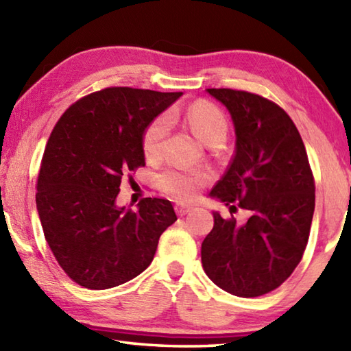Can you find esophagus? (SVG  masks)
I'll return each instance as SVG.
<instances>
[{"label": "esophagus", "mask_w": 351, "mask_h": 351, "mask_svg": "<svg viewBox=\"0 0 351 351\" xmlns=\"http://www.w3.org/2000/svg\"><path fill=\"white\" fill-rule=\"evenodd\" d=\"M192 209H193V207L192 206H187V204H176L175 206V210H176V213L180 217L187 215L189 212H192Z\"/></svg>", "instance_id": "1"}]
</instances>
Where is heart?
I'll list each match as a JSON object with an SVG mask.
<instances>
[{
  "label": "heart",
  "instance_id": "b5f03b06",
  "mask_svg": "<svg viewBox=\"0 0 351 351\" xmlns=\"http://www.w3.org/2000/svg\"><path fill=\"white\" fill-rule=\"evenodd\" d=\"M173 114L158 116L148 123L144 136H142V148L144 154L150 161H156L162 154V145L165 134L169 130V119ZM182 119L186 121L192 132L201 141L210 142L223 141L228 133V117L217 105L206 100L187 106L182 112ZM210 181V173L203 169H187V167H169L159 176V187L171 198L180 201H189L197 197L198 190L204 187Z\"/></svg>",
  "mask_w": 351,
  "mask_h": 351
}]
</instances>
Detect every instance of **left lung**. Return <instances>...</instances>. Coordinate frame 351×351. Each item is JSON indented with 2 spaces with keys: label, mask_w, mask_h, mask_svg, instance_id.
Returning <instances> with one entry per match:
<instances>
[{
  "label": "left lung",
  "mask_w": 351,
  "mask_h": 351,
  "mask_svg": "<svg viewBox=\"0 0 351 351\" xmlns=\"http://www.w3.org/2000/svg\"><path fill=\"white\" fill-rule=\"evenodd\" d=\"M229 110L235 154L210 197L251 213L245 224L213 212L201 245L210 280L239 297L271 293L302 260L314 213V176L299 130L277 104L258 94L209 88Z\"/></svg>",
  "instance_id": "obj_1"
}]
</instances>
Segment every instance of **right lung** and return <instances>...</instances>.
Segmentation results:
<instances>
[{
    "instance_id": "1",
    "label": "right lung",
    "mask_w": 351,
    "mask_h": 351,
    "mask_svg": "<svg viewBox=\"0 0 351 351\" xmlns=\"http://www.w3.org/2000/svg\"><path fill=\"white\" fill-rule=\"evenodd\" d=\"M181 94L110 86L77 100L52 130L35 201L47 245L80 287L108 289L139 276L176 221L169 199L144 198L134 212L116 198L122 178L145 165L148 123Z\"/></svg>"
}]
</instances>
